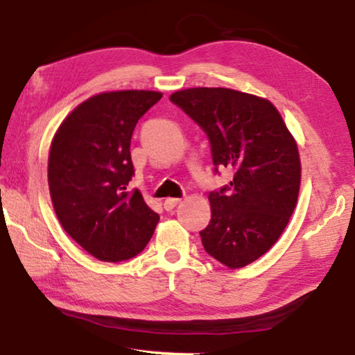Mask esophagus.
I'll return each mask as SVG.
<instances>
[{
  "instance_id": "34e87169",
  "label": "esophagus",
  "mask_w": 355,
  "mask_h": 355,
  "mask_svg": "<svg viewBox=\"0 0 355 355\" xmlns=\"http://www.w3.org/2000/svg\"><path fill=\"white\" fill-rule=\"evenodd\" d=\"M179 201H181L179 198H166L164 202L165 211H173V209L179 205Z\"/></svg>"
}]
</instances>
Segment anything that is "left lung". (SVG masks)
<instances>
[{"instance_id":"obj_1","label":"left lung","mask_w":355,"mask_h":355,"mask_svg":"<svg viewBox=\"0 0 355 355\" xmlns=\"http://www.w3.org/2000/svg\"><path fill=\"white\" fill-rule=\"evenodd\" d=\"M170 101L209 138L214 171L234 178L209 193L211 222L200 231L202 247L237 269L269 250L286 228L297 202V144L269 101L226 88H191Z\"/></svg>"}]
</instances>
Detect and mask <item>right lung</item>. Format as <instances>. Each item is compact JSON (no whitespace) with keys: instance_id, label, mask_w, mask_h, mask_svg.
<instances>
[{"instance_id":"1","label":"right lung","mask_w":355,"mask_h":355,"mask_svg":"<svg viewBox=\"0 0 355 355\" xmlns=\"http://www.w3.org/2000/svg\"><path fill=\"white\" fill-rule=\"evenodd\" d=\"M160 98L154 91L97 94L67 116L51 143L49 187L58 220L101 261L137 257L160 220L130 187L133 129Z\"/></svg>"}]
</instances>
